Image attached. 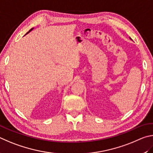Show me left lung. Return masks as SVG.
<instances>
[{
  "label": "left lung",
  "mask_w": 153,
  "mask_h": 153,
  "mask_svg": "<svg viewBox=\"0 0 153 153\" xmlns=\"http://www.w3.org/2000/svg\"><path fill=\"white\" fill-rule=\"evenodd\" d=\"M130 39H131V38H130Z\"/></svg>",
  "instance_id": "8db88e82"
}]
</instances>
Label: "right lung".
Segmentation results:
<instances>
[{"mask_svg": "<svg viewBox=\"0 0 153 153\" xmlns=\"http://www.w3.org/2000/svg\"><path fill=\"white\" fill-rule=\"evenodd\" d=\"M33 28H31V29H30V30H29V31H28V32H27V33H26V34H25V35H27V33H29V32H30V31H32V30H33Z\"/></svg>", "mask_w": 153, "mask_h": 153, "instance_id": "right-lung-1", "label": "right lung"}]
</instances>
